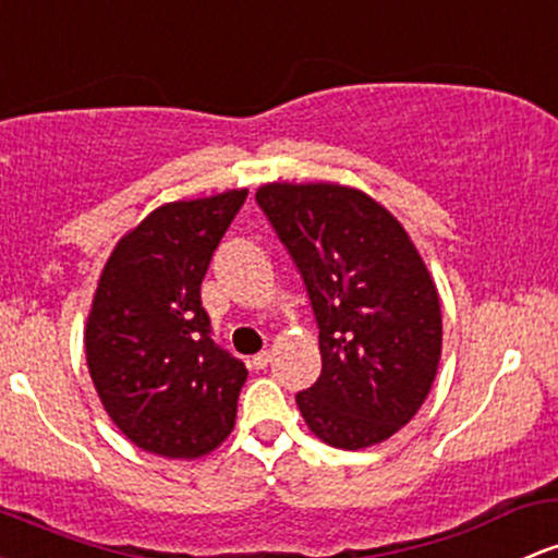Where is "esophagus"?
Returning <instances> with one entry per match:
<instances>
[{
	"label": "esophagus",
	"instance_id": "obj_1",
	"mask_svg": "<svg viewBox=\"0 0 558 558\" xmlns=\"http://www.w3.org/2000/svg\"><path fill=\"white\" fill-rule=\"evenodd\" d=\"M269 360H272V354H269L267 349H262L259 354H254V357H251V365H254L256 371H265L269 365Z\"/></svg>",
	"mask_w": 558,
	"mask_h": 558
}]
</instances>
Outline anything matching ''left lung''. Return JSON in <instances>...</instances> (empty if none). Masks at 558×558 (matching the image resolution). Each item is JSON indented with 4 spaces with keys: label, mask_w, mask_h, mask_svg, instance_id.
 <instances>
[{
    "label": "left lung",
    "mask_w": 558,
    "mask_h": 558,
    "mask_svg": "<svg viewBox=\"0 0 558 558\" xmlns=\"http://www.w3.org/2000/svg\"><path fill=\"white\" fill-rule=\"evenodd\" d=\"M265 211L307 289L323 371L296 405L323 442L360 450L384 442L424 405L442 315L424 259L376 201L352 187H259Z\"/></svg>",
    "instance_id": "left-lung-1"
}]
</instances>
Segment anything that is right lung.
I'll return each instance as SVG.
<instances>
[{"instance_id":"right-lung-1","label":"right lung","mask_w":558,"mask_h":558,"mask_svg":"<svg viewBox=\"0 0 558 558\" xmlns=\"http://www.w3.org/2000/svg\"><path fill=\"white\" fill-rule=\"evenodd\" d=\"M248 190L177 201L121 238L87 320L92 384L137 448L198 458L232 432L246 365L214 344L201 283Z\"/></svg>"}]
</instances>
